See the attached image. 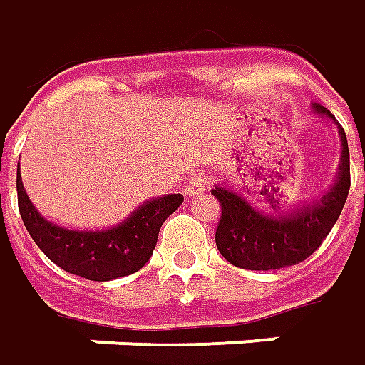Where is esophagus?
Here are the masks:
<instances>
[{
  "label": "esophagus",
  "instance_id": "1",
  "mask_svg": "<svg viewBox=\"0 0 365 365\" xmlns=\"http://www.w3.org/2000/svg\"><path fill=\"white\" fill-rule=\"evenodd\" d=\"M209 188V182H207V178L200 177V175H195V177H190L187 180V187H185V195L188 197H199L202 195L205 190Z\"/></svg>",
  "mask_w": 365,
  "mask_h": 365
}]
</instances>
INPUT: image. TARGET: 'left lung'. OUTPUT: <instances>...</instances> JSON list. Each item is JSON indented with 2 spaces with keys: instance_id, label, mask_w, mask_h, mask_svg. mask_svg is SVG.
<instances>
[{
  "instance_id": "8db88e82",
  "label": "left lung",
  "mask_w": 365,
  "mask_h": 365,
  "mask_svg": "<svg viewBox=\"0 0 365 365\" xmlns=\"http://www.w3.org/2000/svg\"><path fill=\"white\" fill-rule=\"evenodd\" d=\"M314 108L315 112L334 118V114L324 106L314 104ZM339 136L344 148L336 185L317 202L291 215H265L253 209L243 197L235 195L229 188H212L211 195L221 202V219L217 225L215 241L221 255L231 265L249 271H271L297 265L319 249L339 219L351 185L348 138L341 126Z\"/></svg>"
}]
</instances>
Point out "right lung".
I'll use <instances>...</instances> for the list:
<instances>
[{"instance_id": "obj_1", "label": "right lung", "mask_w": 365, "mask_h": 365, "mask_svg": "<svg viewBox=\"0 0 365 365\" xmlns=\"http://www.w3.org/2000/svg\"><path fill=\"white\" fill-rule=\"evenodd\" d=\"M182 200V195H166L144 202L108 231H74L46 221L17 177V209L36 245L58 267L90 281L118 279L143 269L153 255L163 222Z\"/></svg>"}]
</instances>
